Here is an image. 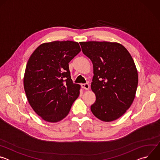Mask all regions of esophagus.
I'll return each instance as SVG.
<instances>
[{"mask_svg":"<svg viewBox=\"0 0 160 160\" xmlns=\"http://www.w3.org/2000/svg\"><path fill=\"white\" fill-rule=\"evenodd\" d=\"M82 86V88L85 89V90H88L90 88V85L88 83H83V84H82L81 85Z\"/></svg>","mask_w":160,"mask_h":160,"instance_id":"1","label":"esophagus"}]
</instances>
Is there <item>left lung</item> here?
I'll list each match as a JSON object with an SVG mask.
<instances>
[{"instance_id":"1","label":"left lung","mask_w":160,"mask_h":160,"mask_svg":"<svg viewBox=\"0 0 160 160\" xmlns=\"http://www.w3.org/2000/svg\"><path fill=\"white\" fill-rule=\"evenodd\" d=\"M83 53L93 64L91 89L96 101L93 115L103 122L122 117L132 105L138 85V73L127 49L117 42H80Z\"/></svg>"}]
</instances>
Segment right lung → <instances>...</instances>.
<instances>
[{
    "mask_svg": "<svg viewBox=\"0 0 160 160\" xmlns=\"http://www.w3.org/2000/svg\"><path fill=\"white\" fill-rule=\"evenodd\" d=\"M80 51L78 42L54 41L42 43L30 56L24 88L30 105L43 120L64 119L79 96L80 85L73 83L68 63Z\"/></svg>",
    "mask_w": 160,
    "mask_h": 160,
    "instance_id": "add662e5",
    "label": "right lung"
}]
</instances>
